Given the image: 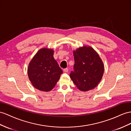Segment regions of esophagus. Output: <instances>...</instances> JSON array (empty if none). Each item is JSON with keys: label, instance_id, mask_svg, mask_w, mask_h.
<instances>
[{"label": "esophagus", "instance_id": "esophagus-1", "mask_svg": "<svg viewBox=\"0 0 131 131\" xmlns=\"http://www.w3.org/2000/svg\"><path fill=\"white\" fill-rule=\"evenodd\" d=\"M63 71H64L65 72H68V71H69V70H68V69H63Z\"/></svg>", "mask_w": 131, "mask_h": 131}]
</instances>
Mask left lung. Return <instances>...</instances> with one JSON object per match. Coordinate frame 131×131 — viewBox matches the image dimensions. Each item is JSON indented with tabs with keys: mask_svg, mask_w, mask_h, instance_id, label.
Listing matches in <instances>:
<instances>
[{
	"mask_svg": "<svg viewBox=\"0 0 131 131\" xmlns=\"http://www.w3.org/2000/svg\"><path fill=\"white\" fill-rule=\"evenodd\" d=\"M75 64L70 77L81 91L95 88L101 80L104 65L98 53L91 46H83L73 50Z\"/></svg>",
	"mask_w": 131,
	"mask_h": 131,
	"instance_id": "1",
	"label": "left lung"
}]
</instances>
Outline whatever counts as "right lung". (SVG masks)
<instances>
[{"instance_id": "obj_1", "label": "right lung", "mask_w": 131, "mask_h": 131, "mask_svg": "<svg viewBox=\"0 0 131 131\" xmlns=\"http://www.w3.org/2000/svg\"><path fill=\"white\" fill-rule=\"evenodd\" d=\"M62 70L53 58L51 49H40L29 62L28 74L33 86L42 91L48 92L55 86Z\"/></svg>"}]
</instances>
